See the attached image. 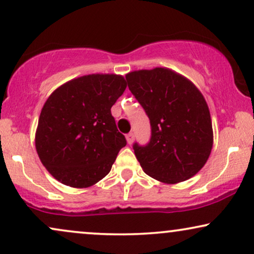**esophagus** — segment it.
Segmentation results:
<instances>
[{"mask_svg":"<svg viewBox=\"0 0 254 254\" xmlns=\"http://www.w3.org/2000/svg\"><path fill=\"white\" fill-rule=\"evenodd\" d=\"M126 139H127V142L130 145V143H132L133 140H134V133H132V132L128 133L126 135Z\"/></svg>","mask_w":254,"mask_h":254,"instance_id":"34e87169","label":"esophagus"}]
</instances>
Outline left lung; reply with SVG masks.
I'll return each instance as SVG.
<instances>
[{"label": "left lung", "mask_w": 254, "mask_h": 254, "mask_svg": "<svg viewBox=\"0 0 254 254\" xmlns=\"http://www.w3.org/2000/svg\"><path fill=\"white\" fill-rule=\"evenodd\" d=\"M126 80L151 122L149 142L133 145L143 172L165 184L192 178L213 146L211 115L202 94L168 68L135 70Z\"/></svg>", "instance_id": "obj_1"}]
</instances>
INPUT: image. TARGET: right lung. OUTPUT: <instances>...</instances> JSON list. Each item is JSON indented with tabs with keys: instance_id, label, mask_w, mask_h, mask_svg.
<instances>
[{
	"instance_id": "1",
	"label": "right lung",
	"mask_w": 254,
	"mask_h": 254,
	"mask_svg": "<svg viewBox=\"0 0 254 254\" xmlns=\"http://www.w3.org/2000/svg\"><path fill=\"white\" fill-rule=\"evenodd\" d=\"M126 87L121 75H84L62 84L47 99L35 146L41 162L56 180L84 189L111 172L127 143L111 108Z\"/></svg>"
}]
</instances>
